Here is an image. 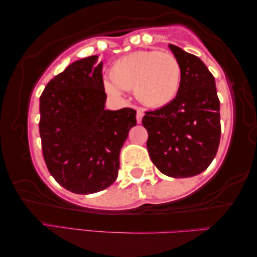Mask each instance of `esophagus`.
Listing matches in <instances>:
<instances>
[{
	"label": "esophagus",
	"instance_id": "esophagus-1",
	"mask_svg": "<svg viewBox=\"0 0 257 257\" xmlns=\"http://www.w3.org/2000/svg\"><path fill=\"white\" fill-rule=\"evenodd\" d=\"M142 117H144V111L139 109V110L137 111V121L139 124H140L142 121Z\"/></svg>",
	"mask_w": 257,
	"mask_h": 257
}]
</instances>
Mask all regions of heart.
<instances>
[{"label": "heart", "instance_id": "1", "mask_svg": "<svg viewBox=\"0 0 257 257\" xmlns=\"http://www.w3.org/2000/svg\"><path fill=\"white\" fill-rule=\"evenodd\" d=\"M111 81L104 82L109 94L120 96L134 89L136 98L150 108L163 107L175 98L180 87L181 67L173 54L138 51L113 64Z\"/></svg>", "mask_w": 257, "mask_h": 257}]
</instances>
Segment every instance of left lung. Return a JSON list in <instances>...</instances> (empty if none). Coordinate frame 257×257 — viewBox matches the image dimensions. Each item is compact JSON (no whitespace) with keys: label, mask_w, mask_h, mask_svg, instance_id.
Here are the masks:
<instances>
[{"label":"left lung","mask_w":257,"mask_h":257,"mask_svg":"<svg viewBox=\"0 0 257 257\" xmlns=\"http://www.w3.org/2000/svg\"><path fill=\"white\" fill-rule=\"evenodd\" d=\"M168 48L181 67L179 91L170 103L147 111L142 124L148 131L147 149L158 170L171 178H191L216 156L220 100L215 79L204 62L179 46Z\"/></svg>","instance_id":"left-lung-1"}]
</instances>
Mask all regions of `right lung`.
I'll list each match as a JSON object with an SVG mask.
<instances>
[{"instance_id":"obj_1","label":"right lung","mask_w":257,"mask_h":257,"mask_svg":"<svg viewBox=\"0 0 257 257\" xmlns=\"http://www.w3.org/2000/svg\"><path fill=\"white\" fill-rule=\"evenodd\" d=\"M91 56L70 64L48 83L40 98V136L48 170L54 180L78 195L115 182L119 154L131 127L132 108L108 110L102 61Z\"/></svg>"}]
</instances>
